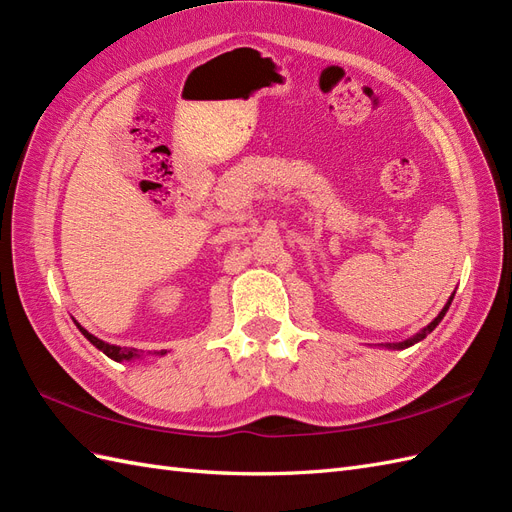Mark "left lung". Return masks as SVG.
Segmentation results:
<instances>
[{
	"label": "left lung",
	"instance_id": "obj_1",
	"mask_svg": "<svg viewBox=\"0 0 512 512\" xmlns=\"http://www.w3.org/2000/svg\"><path fill=\"white\" fill-rule=\"evenodd\" d=\"M452 298L454 296H450V300H448V305H445L443 309H441V313H439V316L435 318V320H432L428 326H426V329L422 331V333H417L415 337H411V339H406V342H402V344H396V346H393V348H409V346H413V344H417L419 342V339H424L430 331H435V326L443 320V316H445V311H448V307H450V303H452Z\"/></svg>",
	"mask_w": 512,
	"mask_h": 512
}]
</instances>
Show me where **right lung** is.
<instances>
[{
    "label": "right lung",
    "instance_id": "add662e5",
    "mask_svg": "<svg viewBox=\"0 0 512 512\" xmlns=\"http://www.w3.org/2000/svg\"><path fill=\"white\" fill-rule=\"evenodd\" d=\"M77 329H80L82 333H84V337L88 339L90 344L93 346H97L103 355H108L110 359H114V361H123V359H134V357H138V350H134V348H119V346H112V344H106V342H101V339H97L95 335H90L86 329H82L80 324H77ZM164 355V352H162Z\"/></svg>",
    "mask_w": 512,
    "mask_h": 512
}]
</instances>
